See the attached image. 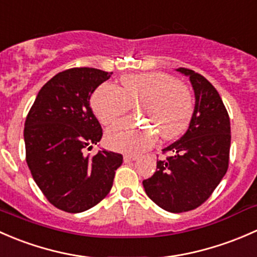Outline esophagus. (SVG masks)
Wrapping results in <instances>:
<instances>
[{
	"mask_svg": "<svg viewBox=\"0 0 257 257\" xmlns=\"http://www.w3.org/2000/svg\"><path fill=\"white\" fill-rule=\"evenodd\" d=\"M137 160V156H132V155H125L123 156V161H125L126 163L128 162H134V161Z\"/></svg>",
	"mask_w": 257,
	"mask_h": 257,
	"instance_id": "34e87169",
	"label": "esophagus"
}]
</instances>
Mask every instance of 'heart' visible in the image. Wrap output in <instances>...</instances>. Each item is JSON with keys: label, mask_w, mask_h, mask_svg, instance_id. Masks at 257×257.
I'll return each mask as SVG.
<instances>
[{"label": "heart", "mask_w": 257, "mask_h": 257, "mask_svg": "<svg viewBox=\"0 0 257 257\" xmlns=\"http://www.w3.org/2000/svg\"><path fill=\"white\" fill-rule=\"evenodd\" d=\"M136 101L137 113L147 117L163 140L181 136L194 111L190 90L165 73L127 74L121 78V88L104 84L92 95L91 107L100 122L110 125ZM155 141L152 130L131 118L118 121L106 132L107 146L121 152H141Z\"/></svg>", "instance_id": "1"}]
</instances>
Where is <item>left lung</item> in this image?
I'll return each instance as SVG.
<instances>
[{
  "label": "left lung",
  "mask_w": 257,
  "mask_h": 257,
  "mask_svg": "<svg viewBox=\"0 0 257 257\" xmlns=\"http://www.w3.org/2000/svg\"><path fill=\"white\" fill-rule=\"evenodd\" d=\"M177 71L189 76L195 106L187 132L163 150L167 157L142 182L146 194L158 207L183 213L202 205L229 167L230 118L216 89L200 74L187 68Z\"/></svg>",
  "instance_id": "obj_1"
}]
</instances>
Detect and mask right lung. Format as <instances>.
<instances>
[{
	"label": "right lung",
	"mask_w": 257,
	"mask_h": 257,
	"mask_svg": "<svg viewBox=\"0 0 257 257\" xmlns=\"http://www.w3.org/2000/svg\"><path fill=\"white\" fill-rule=\"evenodd\" d=\"M112 73L95 68L60 71L39 90L25 123L26 161L50 204L81 213L111 190L122 155L85 151L102 137L90 107V96Z\"/></svg>",
	"instance_id": "right-lung-1"
}]
</instances>
